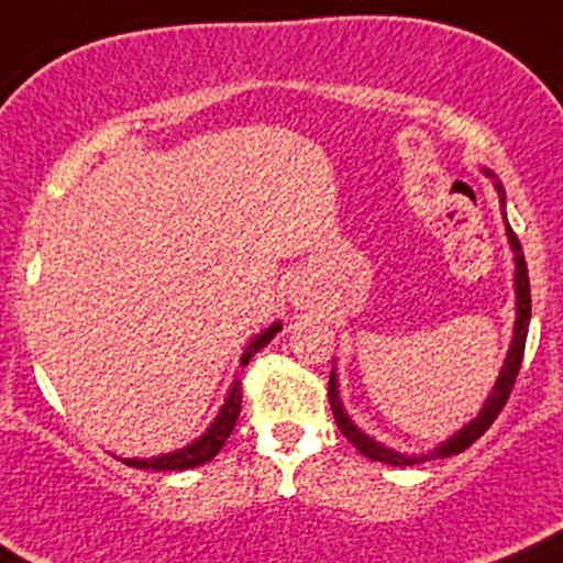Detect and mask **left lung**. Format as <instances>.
<instances>
[{
  "instance_id": "obj_1",
  "label": "left lung",
  "mask_w": 563,
  "mask_h": 563,
  "mask_svg": "<svg viewBox=\"0 0 563 563\" xmlns=\"http://www.w3.org/2000/svg\"><path fill=\"white\" fill-rule=\"evenodd\" d=\"M487 179H493V187L498 192V203H501V218L504 225H507V240L509 247L515 253V329H512V343H509L507 351V360H504L501 373L496 378V387L490 389L487 400L482 402L479 413H476L471 422H465L457 433H452L450 439L441 441L439 446L428 452H400V450H391V446L382 444L376 441L373 435H367L354 419L349 417V411L343 408V400H340V389H338V371H332L329 376V406H332L334 413V422H338L340 433L356 446L365 457L376 460V463H387V465H413V463H424V460H433V457H450V455H460L463 450H468L493 422L496 417L501 413V408L507 406L509 400V391L515 387V378H518L520 371V362H523V349H526V334H528V321H531V286H528V269H526V258H523V247H520L518 236H515L512 225L507 220V192H504L501 181L493 172L482 168Z\"/></svg>"
}]
</instances>
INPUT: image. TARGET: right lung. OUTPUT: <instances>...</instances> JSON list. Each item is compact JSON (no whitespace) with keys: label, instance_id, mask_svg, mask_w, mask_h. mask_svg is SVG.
<instances>
[{"label":"right lung","instance_id":"add662e5","mask_svg":"<svg viewBox=\"0 0 563 563\" xmlns=\"http://www.w3.org/2000/svg\"><path fill=\"white\" fill-rule=\"evenodd\" d=\"M280 327H283V323L275 321V323H269V327H266V329H261L258 334H253V338L247 340L245 354H242L240 365L245 367L247 362L253 360V354H258V351L264 349V345L269 343V340L275 338L277 332H280ZM240 411H242V382H240V376H234V382H231V387H229V395H225L223 406H220L218 417L212 419V424H209V428L203 430V433L198 435L196 441H190V444L181 446V450L166 452V455H157V457H122V460L128 465H133V468H152V471H187V468H196V465L209 463V460H212L220 450H223L225 439H229L231 430H234Z\"/></svg>","mask_w":563,"mask_h":563}]
</instances>
